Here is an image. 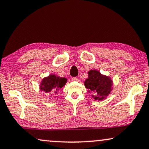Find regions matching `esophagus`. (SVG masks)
Returning a JSON list of instances; mask_svg holds the SVG:
<instances>
[{"mask_svg":"<svg viewBox=\"0 0 149 149\" xmlns=\"http://www.w3.org/2000/svg\"><path fill=\"white\" fill-rule=\"evenodd\" d=\"M72 80L73 81H78V78H76V77H75V78H72Z\"/></svg>","mask_w":149,"mask_h":149,"instance_id":"obj_1","label":"esophagus"}]
</instances>
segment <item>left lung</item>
Here are the masks:
<instances>
[{
    "label": "left lung",
    "mask_w": 149,
    "mask_h": 149,
    "mask_svg": "<svg viewBox=\"0 0 149 149\" xmlns=\"http://www.w3.org/2000/svg\"><path fill=\"white\" fill-rule=\"evenodd\" d=\"M88 77L84 82L85 87L88 93H93L95 100H103L107 97L112 90V80L110 77L102 75L97 70H90Z\"/></svg>",
    "instance_id": "1"
}]
</instances>
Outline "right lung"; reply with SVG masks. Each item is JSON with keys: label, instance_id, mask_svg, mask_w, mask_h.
<instances>
[{"label": "right lung", "instance_id": "1", "mask_svg": "<svg viewBox=\"0 0 149 149\" xmlns=\"http://www.w3.org/2000/svg\"><path fill=\"white\" fill-rule=\"evenodd\" d=\"M67 80L65 78H61L54 74H50L45 77L41 82L40 89L47 94H56L67 83Z\"/></svg>", "mask_w": 149, "mask_h": 149}]
</instances>
